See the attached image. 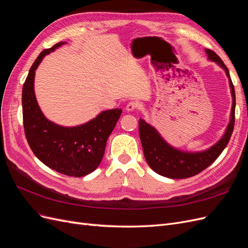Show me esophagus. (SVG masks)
Returning a JSON list of instances; mask_svg holds the SVG:
<instances>
[{
	"label": "esophagus",
	"instance_id": "esophagus-1",
	"mask_svg": "<svg viewBox=\"0 0 248 248\" xmlns=\"http://www.w3.org/2000/svg\"><path fill=\"white\" fill-rule=\"evenodd\" d=\"M139 108H140V104L137 101H130L127 103V106H126V110H128V111L137 110Z\"/></svg>",
	"mask_w": 248,
	"mask_h": 248
}]
</instances>
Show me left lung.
I'll return each instance as SVG.
<instances>
[{
    "label": "left lung",
    "instance_id": "left-lung-1",
    "mask_svg": "<svg viewBox=\"0 0 248 248\" xmlns=\"http://www.w3.org/2000/svg\"><path fill=\"white\" fill-rule=\"evenodd\" d=\"M207 55L211 61L216 62L226 71L229 77L231 91L232 96V107L231 112V121L224 136L218 142L206 151L198 153L183 152L170 147L163 140L159 133L146 123L144 120H139V132L144 151L145 158L155 172L170 179H186L198 175L199 172L212 164L229 144L235 125V89L230 78L228 67L223 64L222 60L211 49H206Z\"/></svg>",
    "mask_w": 248,
    "mask_h": 248
}]
</instances>
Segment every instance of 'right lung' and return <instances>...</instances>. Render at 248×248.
Here are the masks:
<instances>
[{"mask_svg": "<svg viewBox=\"0 0 248 248\" xmlns=\"http://www.w3.org/2000/svg\"><path fill=\"white\" fill-rule=\"evenodd\" d=\"M64 43L42 50L33 63L22 87V119L28 144L37 158L63 175L82 177L99 166L122 109L104 110L90 122L76 127L59 126L43 116L34 93L35 70L46 55Z\"/></svg>", "mask_w": 248, "mask_h": 248, "instance_id": "right-lung-1", "label": "right lung"}]
</instances>
